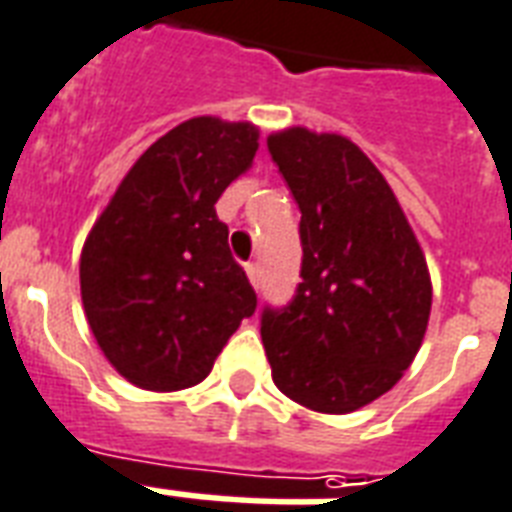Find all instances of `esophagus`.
<instances>
[{"instance_id": "34e87169", "label": "esophagus", "mask_w": 512, "mask_h": 512, "mask_svg": "<svg viewBox=\"0 0 512 512\" xmlns=\"http://www.w3.org/2000/svg\"><path fill=\"white\" fill-rule=\"evenodd\" d=\"M247 276H249V282H252V287H260V276H263L260 263H247Z\"/></svg>"}]
</instances>
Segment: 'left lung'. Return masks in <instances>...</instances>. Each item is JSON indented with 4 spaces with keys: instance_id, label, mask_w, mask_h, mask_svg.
<instances>
[{
    "instance_id": "1",
    "label": "left lung",
    "mask_w": 512,
    "mask_h": 512,
    "mask_svg": "<svg viewBox=\"0 0 512 512\" xmlns=\"http://www.w3.org/2000/svg\"><path fill=\"white\" fill-rule=\"evenodd\" d=\"M268 152L300 209L295 298L265 308L273 384L317 413H351L386 395L427 333L432 282L416 233L384 174L341 134L292 126Z\"/></svg>"
}]
</instances>
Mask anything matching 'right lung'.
Segmentation results:
<instances>
[{"label":"right lung","mask_w":512,"mask_h":512,"mask_svg":"<svg viewBox=\"0 0 512 512\" xmlns=\"http://www.w3.org/2000/svg\"><path fill=\"white\" fill-rule=\"evenodd\" d=\"M252 123L190 117L128 169L80 255V295L109 365L147 392L201 384L255 314L217 198L252 166Z\"/></svg>","instance_id":"add662e5"}]
</instances>
